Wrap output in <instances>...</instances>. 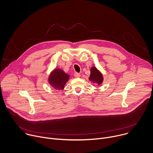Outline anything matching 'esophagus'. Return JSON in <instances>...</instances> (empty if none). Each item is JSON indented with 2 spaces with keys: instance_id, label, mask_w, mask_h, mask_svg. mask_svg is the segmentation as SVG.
Listing matches in <instances>:
<instances>
[{
  "instance_id": "34e87169",
  "label": "esophagus",
  "mask_w": 153,
  "mask_h": 153,
  "mask_svg": "<svg viewBox=\"0 0 153 153\" xmlns=\"http://www.w3.org/2000/svg\"><path fill=\"white\" fill-rule=\"evenodd\" d=\"M74 76V77H76V78H78V77H80V74L79 73H75Z\"/></svg>"
}]
</instances>
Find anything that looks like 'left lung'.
Returning <instances> with one entry per match:
<instances>
[{
	"label": "left lung",
	"mask_w": 153,
	"mask_h": 153,
	"mask_svg": "<svg viewBox=\"0 0 153 153\" xmlns=\"http://www.w3.org/2000/svg\"><path fill=\"white\" fill-rule=\"evenodd\" d=\"M89 80L94 83L100 85L103 81L102 74L96 67H92L91 68V74Z\"/></svg>",
	"instance_id": "8db88e82"
}]
</instances>
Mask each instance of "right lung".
<instances>
[{"mask_svg": "<svg viewBox=\"0 0 153 153\" xmlns=\"http://www.w3.org/2000/svg\"><path fill=\"white\" fill-rule=\"evenodd\" d=\"M69 79V76L60 69L54 70L49 77V82L56 90H63L65 83Z\"/></svg>", "mask_w": 153, "mask_h": 153, "instance_id": "1", "label": "right lung"}]
</instances>
